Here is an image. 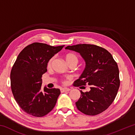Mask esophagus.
I'll return each instance as SVG.
<instances>
[{
    "instance_id": "1",
    "label": "esophagus",
    "mask_w": 135,
    "mask_h": 135,
    "mask_svg": "<svg viewBox=\"0 0 135 135\" xmlns=\"http://www.w3.org/2000/svg\"><path fill=\"white\" fill-rule=\"evenodd\" d=\"M61 93H63V92H69L70 90V89L69 88H61Z\"/></svg>"
}]
</instances>
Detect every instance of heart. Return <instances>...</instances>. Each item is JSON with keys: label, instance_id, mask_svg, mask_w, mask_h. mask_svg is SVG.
<instances>
[{"label": "heart", "instance_id": "1", "mask_svg": "<svg viewBox=\"0 0 135 135\" xmlns=\"http://www.w3.org/2000/svg\"><path fill=\"white\" fill-rule=\"evenodd\" d=\"M65 58L66 61H67V62H70V61H76L77 62H78V59H77V56L73 54H67L65 56ZM53 59H54V58H52L51 59H50L49 61H48V62H47V66L48 68H51V65H52V61H53Z\"/></svg>", "mask_w": 135, "mask_h": 135}]
</instances>
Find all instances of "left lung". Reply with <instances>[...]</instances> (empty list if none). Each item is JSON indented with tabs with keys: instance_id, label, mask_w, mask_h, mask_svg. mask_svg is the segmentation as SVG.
<instances>
[{
	"instance_id": "8db88e82",
	"label": "left lung",
	"mask_w": 135,
	"mask_h": 135,
	"mask_svg": "<svg viewBox=\"0 0 135 135\" xmlns=\"http://www.w3.org/2000/svg\"><path fill=\"white\" fill-rule=\"evenodd\" d=\"M65 49L78 52L86 62L83 73L74 85L84 88L88 84L90 90L86 92L80 90V98L76 102L77 109L89 115L102 113L113 103L119 89L117 62L107 50L95 45L79 44L68 46Z\"/></svg>"
}]
</instances>
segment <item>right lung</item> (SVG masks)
<instances>
[{"label":"right lung","mask_w":135,"mask_h":135,"mask_svg":"<svg viewBox=\"0 0 135 135\" xmlns=\"http://www.w3.org/2000/svg\"><path fill=\"white\" fill-rule=\"evenodd\" d=\"M64 46H52L35 42L22 49L11 72V87L16 102L22 110L35 117H43L54 108L59 89L42 88V75L47 62Z\"/></svg>","instance_id":"obj_1"}]
</instances>
